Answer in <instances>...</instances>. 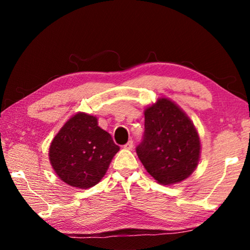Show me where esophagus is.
I'll list each match as a JSON object with an SVG mask.
<instances>
[{
  "instance_id": "obj_1",
  "label": "esophagus",
  "mask_w": 250,
  "mask_h": 250,
  "mask_svg": "<svg viewBox=\"0 0 250 250\" xmlns=\"http://www.w3.org/2000/svg\"><path fill=\"white\" fill-rule=\"evenodd\" d=\"M132 147H133V141H129L124 146V149L125 150H132Z\"/></svg>"
}]
</instances>
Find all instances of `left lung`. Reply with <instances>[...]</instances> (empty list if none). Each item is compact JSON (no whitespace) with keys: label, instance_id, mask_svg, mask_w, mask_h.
<instances>
[{"label":"left lung","instance_id":"8db88e82","mask_svg":"<svg viewBox=\"0 0 250 250\" xmlns=\"http://www.w3.org/2000/svg\"><path fill=\"white\" fill-rule=\"evenodd\" d=\"M145 137L137 154L160 184L184 181L195 171L201 140L195 125L174 101L161 97L145 109Z\"/></svg>","mask_w":250,"mask_h":250}]
</instances>
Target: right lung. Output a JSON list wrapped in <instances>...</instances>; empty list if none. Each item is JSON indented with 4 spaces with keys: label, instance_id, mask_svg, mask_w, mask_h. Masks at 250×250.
<instances>
[{
    "label": "right lung",
    "instance_id": "add662e5",
    "mask_svg": "<svg viewBox=\"0 0 250 250\" xmlns=\"http://www.w3.org/2000/svg\"><path fill=\"white\" fill-rule=\"evenodd\" d=\"M120 147L98 125L97 117L77 112L65 122L49 146V162L67 185L89 188L104 176Z\"/></svg>",
    "mask_w": 250,
    "mask_h": 250
}]
</instances>
